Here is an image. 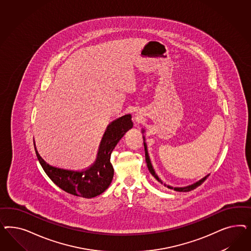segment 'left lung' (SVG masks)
<instances>
[{
	"mask_svg": "<svg viewBox=\"0 0 251 251\" xmlns=\"http://www.w3.org/2000/svg\"><path fill=\"white\" fill-rule=\"evenodd\" d=\"M145 160H146V164H147V167H148V169H149V171H150V173L152 174L155 178H156V180L157 181H160L161 182V180H160L159 178H158V176L155 175V173H154V170H153V168H152V165H151V162H150V159H149V156H148V152H147V149H146V145H145ZM208 177V176H206L205 177H203L202 179H201L200 181H198V182L194 183V184H192V185H190V186H188V187H185V188H174V190H176V191H183V192H187V191H190V190H194V189H196L197 187H199L200 185H201L202 183L205 181L206 178ZM162 183V182H161ZM169 189H173L172 187H169V186H167Z\"/></svg>",
	"mask_w": 251,
	"mask_h": 251,
	"instance_id": "8db88e82",
	"label": "left lung"
}]
</instances>
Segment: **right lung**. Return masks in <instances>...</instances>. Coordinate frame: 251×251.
Segmentation results:
<instances>
[{
  "label": "right lung",
  "mask_w": 251,
  "mask_h": 251,
  "mask_svg": "<svg viewBox=\"0 0 251 251\" xmlns=\"http://www.w3.org/2000/svg\"><path fill=\"white\" fill-rule=\"evenodd\" d=\"M131 128L132 122L129 114L111 122L102 138L98 159L91 167L82 171L52 167L41 158L36 147L35 151L46 174L61 190L79 197H96L103 193L112 181L114 169L110 163L111 152L125 132Z\"/></svg>",
  "instance_id": "right-lung-1"
}]
</instances>
